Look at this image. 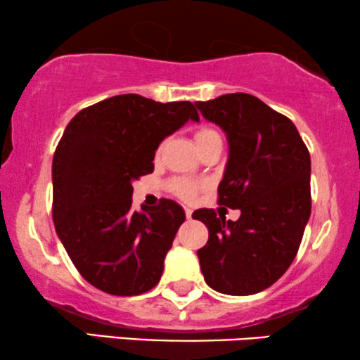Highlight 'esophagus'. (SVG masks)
Instances as JSON below:
<instances>
[{"mask_svg":"<svg viewBox=\"0 0 360 360\" xmlns=\"http://www.w3.org/2000/svg\"><path fill=\"white\" fill-rule=\"evenodd\" d=\"M186 217H188V219H191V217H193V209L186 207Z\"/></svg>","mask_w":360,"mask_h":360,"instance_id":"34e87169","label":"esophagus"}]
</instances>
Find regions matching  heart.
Returning <instances> with one entry per match:
<instances>
[{
	"label": "heart",
	"instance_id": "1",
	"mask_svg": "<svg viewBox=\"0 0 360 360\" xmlns=\"http://www.w3.org/2000/svg\"><path fill=\"white\" fill-rule=\"evenodd\" d=\"M217 136H219V133H217L216 129H212V127H201V129L195 131L194 139H195V144L199 146V144L206 143V141L212 138H217ZM172 189H174L179 195H183V198L191 199L194 198L195 193L199 191V186L195 183H191L188 179H176L172 181Z\"/></svg>",
	"mask_w": 360,
	"mask_h": 360
}]
</instances>
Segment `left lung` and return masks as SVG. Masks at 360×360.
Segmentation results:
<instances>
[{
  "label": "left lung",
  "instance_id": "8db88e82",
  "mask_svg": "<svg viewBox=\"0 0 360 360\" xmlns=\"http://www.w3.org/2000/svg\"><path fill=\"white\" fill-rule=\"evenodd\" d=\"M229 143L219 204L239 209L226 221L198 209L209 239L198 251L209 288L229 295L267 289L292 264L311 216V156L294 122L245 93L195 103Z\"/></svg>",
  "mask_w": 360,
  "mask_h": 360
}]
</instances>
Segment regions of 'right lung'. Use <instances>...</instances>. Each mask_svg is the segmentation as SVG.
<instances>
[{"label":"right lung","instance_id":"1","mask_svg":"<svg viewBox=\"0 0 360 360\" xmlns=\"http://www.w3.org/2000/svg\"><path fill=\"white\" fill-rule=\"evenodd\" d=\"M189 120L199 121L189 101L120 94L66 126L53 158V221L76 269L99 290L139 295L161 279L186 214L171 199L133 211V181L151 174L161 141Z\"/></svg>","mask_w":360,"mask_h":360}]
</instances>
